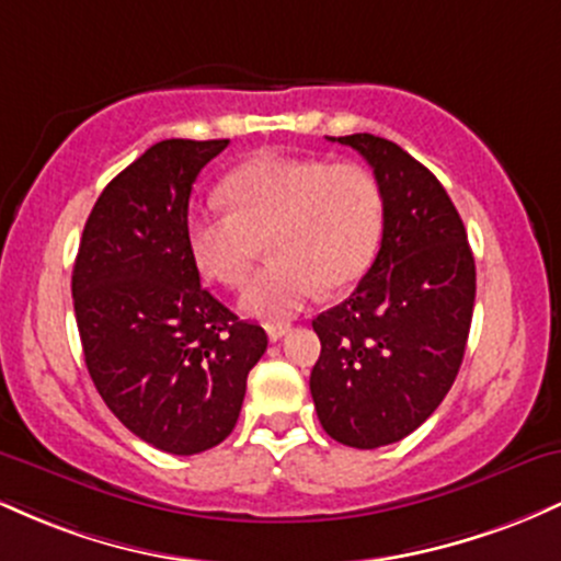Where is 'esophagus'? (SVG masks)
I'll list each match as a JSON object with an SVG mask.
<instances>
[{"label":"esophagus","mask_w":561,"mask_h":561,"mask_svg":"<svg viewBox=\"0 0 561 561\" xmlns=\"http://www.w3.org/2000/svg\"><path fill=\"white\" fill-rule=\"evenodd\" d=\"M287 330H289L287 324H268L266 327V334H268V340H272V343H276V340L285 337Z\"/></svg>","instance_id":"obj_1"}]
</instances>
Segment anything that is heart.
I'll return each mask as SVG.
<instances>
[{
  "instance_id": "heart-1",
  "label": "heart",
  "mask_w": 561,
  "mask_h": 561,
  "mask_svg": "<svg viewBox=\"0 0 561 561\" xmlns=\"http://www.w3.org/2000/svg\"><path fill=\"white\" fill-rule=\"evenodd\" d=\"M224 205L186 216V242L197 268L224 287L242 285L240 308L268 324L293 319L319 287L340 293L369 272L385 231L382 186L358 163L259 156L221 182Z\"/></svg>"
}]
</instances>
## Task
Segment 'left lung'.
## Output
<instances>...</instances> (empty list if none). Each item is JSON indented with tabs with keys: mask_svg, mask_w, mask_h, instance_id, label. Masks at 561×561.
Returning a JSON list of instances; mask_svg holds the SVG:
<instances>
[{
	"mask_svg": "<svg viewBox=\"0 0 561 561\" xmlns=\"http://www.w3.org/2000/svg\"><path fill=\"white\" fill-rule=\"evenodd\" d=\"M385 197L379 253L351 298L319 313L311 396L324 433L379 448L414 433L459 375L474 308V259L448 192L396 141L351 134Z\"/></svg>",
	"mask_w": 561,
	"mask_h": 561,
	"instance_id": "left-lung-1",
	"label": "left lung"
}]
</instances>
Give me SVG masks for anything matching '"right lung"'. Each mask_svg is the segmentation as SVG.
<instances>
[{"mask_svg": "<svg viewBox=\"0 0 561 561\" xmlns=\"http://www.w3.org/2000/svg\"><path fill=\"white\" fill-rule=\"evenodd\" d=\"M229 139H163L102 190L73 266V311L96 392L165 454L208 450L234 430L263 327L199 287L186 242L197 173Z\"/></svg>", "mask_w": 561, "mask_h": 561, "instance_id": "right-lung-1", "label": "right lung"}]
</instances>
